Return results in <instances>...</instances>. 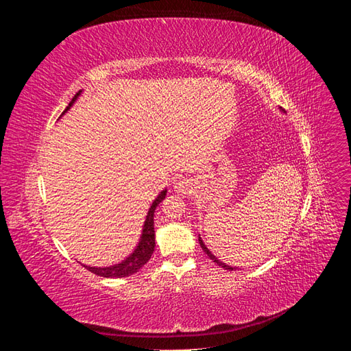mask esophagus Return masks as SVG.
I'll return each mask as SVG.
<instances>
[{
    "instance_id": "34e87169",
    "label": "esophagus",
    "mask_w": 351,
    "mask_h": 351,
    "mask_svg": "<svg viewBox=\"0 0 351 351\" xmlns=\"http://www.w3.org/2000/svg\"><path fill=\"white\" fill-rule=\"evenodd\" d=\"M174 189L177 193H187L190 192V189H192V183H190V180L187 178H180L174 183Z\"/></svg>"
}]
</instances>
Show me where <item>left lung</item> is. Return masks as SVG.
<instances>
[{
	"label": "left lung",
	"mask_w": 351,
	"mask_h": 351,
	"mask_svg": "<svg viewBox=\"0 0 351 351\" xmlns=\"http://www.w3.org/2000/svg\"><path fill=\"white\" fill-rule=\"evenodd\" d=\"M199 243H200V247L202 249H204V252L208 254V256L212 259V261H214L217 265H219V267L221 268H224V269H228V271H232V269H234V268H232V267H228V265H226L224 262H221L219 259H217V256H214V254H212L210 252H209V249L205 246V243L204 241H202V239L199 237Z\"/></svg>",
	"instance_id": "1"
}]
</instances>
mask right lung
<instances>
[{"label":"right lung","mask_w":351,"mask_h":351,"mask_svg":"<svg viewBox=\"0 0 351 351\" xmlns=\"http://www.w3.org/2000/svg\"><path fill=\"white\" fill-rule=\"evenodd\" d=\"M80 92L82 90H79L76 95H74V98L70 101L69 107L64 110V112H67L70 110V107L74 104V101L79 98ZM64 112H62V114H64ZM165 195H167V189L162 190V192L158 195V197L152 202V205H151L149 210H147V215H146V219H145L141 241H139V244H137V247L133 250L130 256H127L120 263L112 265V267L95 268V267H88V265H83V267L86 268L88 271L93 272L95 275H99V277H104V278H123V277H129V275H133L134 272L139 271L143 267V265L151 259L152 253H154V249H155L154 212H155L156 206L165 199Z\"/></svg>","instance_id":"1"}]
</instances>
